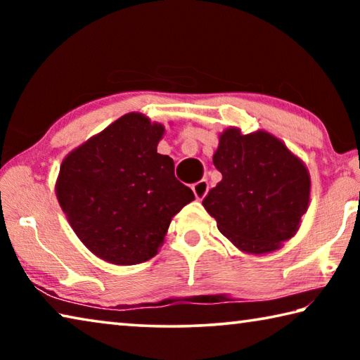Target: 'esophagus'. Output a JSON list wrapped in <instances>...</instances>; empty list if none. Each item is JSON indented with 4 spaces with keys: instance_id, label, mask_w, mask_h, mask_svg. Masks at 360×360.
<instances>
[{
    "instance_id": "1",
    "label": "esophagus",
    "mask_w": 360,
    "mask_h": 360,
    "mask_svg": "<svg viewBox=\"0 0 360 360\" xmlns=\"http://www.w3.org/2000/svg\"><path fill=\"white\" fill-rule=\"evenodd\" d=\"M192 191H193V193H195V197H197L198 200H203V198H205V195L208 193V191H210V184H208V181L203 179V181L195 182V184L192 186Z\"/></svg>"
}]
</instances>
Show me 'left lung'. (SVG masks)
Masks as SVG:
<instances>
[{
  "label": "left lung",
  "instance_id": "1",
  "mask_svg": "<svg viewBox=\"0 0 360 360\" xmlns=\"http://www.w3.org/2000/svg\"><path fill=\"white\" fill-rule=\"evenodd\" d=\"M222 181L203 198L217 229L241 251L271 252L292 238L308 210L303 162L266 131L225 130L212 157Z\"/></svg>",
  "mask_w": 360,
  "mask_h": 360
}]
</instances>
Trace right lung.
<instances>
[{"instance_id": "1", "label": "right lung", "mask_w": 360, "mask_h": 360, "mask_svg": "<svg viewBox=\"0 0 360 360\" xmlns=\"http://www.w3.org/2000/svg\"><path fill=\"white\" fill-rule=\"evenodd\" d=\"M165 129L141 114L122 115L65 158L58 203L72 230L103 260L135 265L154 257L172 217L195 198L157 152Z\"/></svg>"}]
</instances>
